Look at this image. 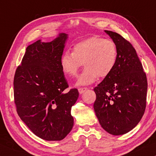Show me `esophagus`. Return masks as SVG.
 I'll list each match as a JSON object with an SVG mask.
<instances>
[{
  "label": "esophagus",
  "instance_id": "esophagus-1",
  "mask_svg": "<svg viewBox=\"0 0 156 156\" xmlns=\"http://www.w3.org/2000/svg\"><path fill=\"white\" fill-rule=\"evenodd\" d=\"M87 89H87V87H80V88L78 89V90H79V92H80V94H82L84 93V91H86Z\"/></svg>",
  "mask_w": 156,
  "mask_h": 156
}]
</instances>
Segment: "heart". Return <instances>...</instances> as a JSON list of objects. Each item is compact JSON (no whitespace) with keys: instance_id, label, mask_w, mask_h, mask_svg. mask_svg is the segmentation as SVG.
Segmentation results:
<instances>
[{"instance_id":"b5f03b06","label":"heart","mask_w":156,"mask_h":156,"mask_svg":"<svg viewBox=\"0 0 156 156\" xmlns=\"http://www.w3.org/2000/svg\"><path fill=\"white\" fill-rule=\"evenodd\" d=\"M118 52L116 44L103 37H89L76 43L72 52H65L61 57V67L65 74L76 76L82 64L85 69L77 77L76 85H88L98 76H109L116 67Z\"/></svg>"}]
</instances>
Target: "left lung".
<instances>
[{"label": "left lung", "instance_id": "left-lung-1", "mask_svg": "<svg viewBox=\"0 0 156 156\" xmlns=\"http://www.w3.org/2000/svg\"><path fill=\"white\" fill-rule=\"evenodd\" d=\"M116 44L118 57L109 76L94 89V109L101 127L108 133L123 135L139 123L146 106V74L136 51L114 32L104 30Z\"/></svg>", "mask_w": 156, "mask_h": 156}]
</instances>
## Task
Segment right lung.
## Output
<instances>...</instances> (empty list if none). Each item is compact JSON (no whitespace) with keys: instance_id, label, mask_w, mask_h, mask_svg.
<instances>
[{"instance_id":"1","label":"right lung","mask_w":156,"mask_h":156,"mask_svg":"<svg viewBox=\"0 0 156 156\" xmlns=\"http://www.w3.org/2000/svg\"><path fill=\"white\" fill-rule=\"evenodd\" d=\"M68 35L49 42L39 40L26 48L14 76V99L18 116L30 131L46 140H61L71 131V108L79 97L69 86L61 67Z\"/></svg>"}]
</instances>
